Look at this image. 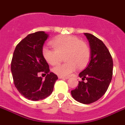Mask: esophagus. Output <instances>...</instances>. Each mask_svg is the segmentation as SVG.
Listing matches in <instances>:
<instances>
[{
    "label": "esophagus",
    "mask_w": 125,
    "mask_h": 125,
    "mask_svg": "<svg viewBox=\"0 0 125 125\" xmlns=\"http://www.w3.org/2000/svg\"><path fill=\"white\" fill-rule=\"evenodd\" d=\"M59 79H68V77L66 76H59Z\"/></svg>",
    "instance_id": "obj_1"
}]
</instances>
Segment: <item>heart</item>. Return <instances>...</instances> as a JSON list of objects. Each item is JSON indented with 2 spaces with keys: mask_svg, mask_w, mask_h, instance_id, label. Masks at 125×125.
Instances as JSON below:
<instances>
[{
  "mask_svg": "<svg viewBox=\"0 0 125 125\" xmlns=\"http://www.w3.org/2000/svg\"><path fill=\"white\" fill-rule=\"evenodd\" d=\"M53 49L47 47L42 49V56L47 62L55 65L64 56L65 63L58 64L52 68L53 73L59 76H69L78 67L82 68L88 64L90 59V50L88 45L73 35H61L51 41Z\"/></svg>",
  "mask_w": 125,
  "mask_h": 125,
  "instance_id": "obj_1",
  "label": "heart"
}]
</instances>
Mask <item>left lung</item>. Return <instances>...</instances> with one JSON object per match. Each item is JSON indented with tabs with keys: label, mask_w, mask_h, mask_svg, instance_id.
I'll return each instance as SVG.
<instances>
[{
	"label": "left lung",
	"mask_w": 125,
	"mask_h": 125,
	"mask_svg": "<svg viewBox=\"0 0 125 125\" xmlns=\"http://www.w3.org/2000/svg\"><path fill=\"white\" fill-rule=\"evenodd\" d=\"M89 41L91 51L90 61L79 74L83 81L71 91V95L77 102L90 104L96 102L107 90L113 76V59L108 49L100 39L94 35L84 33ZM87 80L86 83L83 80Z\"/></svg>",
	"instance_id": "left-lung-1"
}]
</instances>
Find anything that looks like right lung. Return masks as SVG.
I'll list each match as a JSON object with an SVG mask.
<instances>
[{"label":"right lung","instance_id":"add662e5","mask_svg":"<svg viewBox=\"0 0 125 125\" xmlns=\"http://www.w3.org/2000/svg\"><path fill=\"white\" fill-rule=\"evenodd\" d=\"M49 35L44 31L31 33L16 47L11 62L14 83L21 95L31 101H39L52 94L58 77L50 73L42 56V49ZM47 74L45 80L39 76Z\"/></svg>","mask_w":125,"mask_h":125}]
</instances>
